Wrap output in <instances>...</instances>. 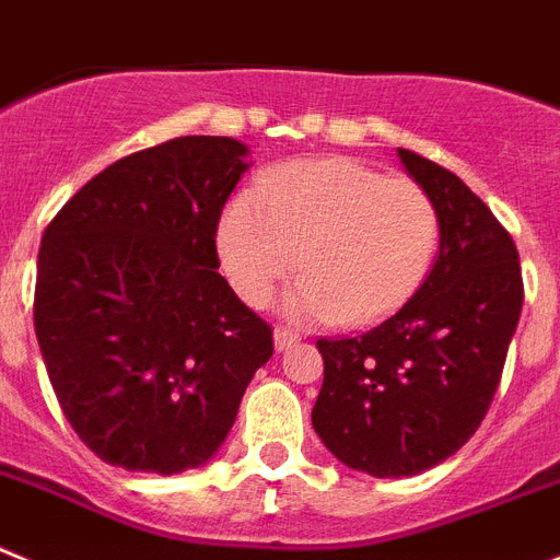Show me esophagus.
Instances as JSON below:
<instances>
[{"mask_svg":"<svg viewBox=\"0 0 560 560\" xmlns=\"http://www.w3.org/2000/svg\"><path fill=\"white\" fill-rule=\"evenodd\" d=\"M273 340H276V351H287L290 346H295V342L301 340V335H299V331L287 329V326H276Z\"/></svg>","mask_w":560,"mask_h":560,"instance_id":"34e87169","label":"esophagus"}]
</instances>
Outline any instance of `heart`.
<instances>
[{"instance_id": "obj_1", "label": "heart", "mask_w": 560, "mask_h": 560, "mask_svg": "<svg viewBox=\"0 0 560 560\" xmlns=\"http://www.w3.org/2000/svg\"><path fill=\"white\" fill-rule=\"evenodd\" d=\"M441 218L412 178H385L354 159L292 161L225 209L218 245L225 276L248 304H268L301 268L299 315L374 324L430 273Z\"/></svg>"}]
</instances>
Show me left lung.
<instances>
[{"mask_svg":"<svg viewBox=\"0 0 560 560\" xmlns=\"http://www.w3.org/2000/svg\"><path fill=\"white\" fill-rule=\"evenodd\" d=\"M430 192L441 248L401 310L357 337H320L324 387L312 427L326 450L371 477H410L455 455L500 387L525 301L505 225L455 173L399 148Z\"/></svg>","mask_w":560,"mask_h":560,"instance_id":"left-lung-1","label":"left lung"}]
</instances>
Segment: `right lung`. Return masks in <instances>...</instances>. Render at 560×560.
Listing matches in <instances>:
<instances>
[{"mask_svg":"<svg viewBox=\"0 0 560 560\" xmlns=\"http://www.w3.org/2000/svg\"><path fill=\"white\" fill-rule=\"evenodd\" d=\"M229 136H180L114 161L52 218L35 337L58 405L110 466L198 468L273 357V329L218 273V225L248 170Z\"/></svg>","mask_w":560,"mask_h":560,"instance_id":"right-lung-1","label":"right lung"}]
</instances>
